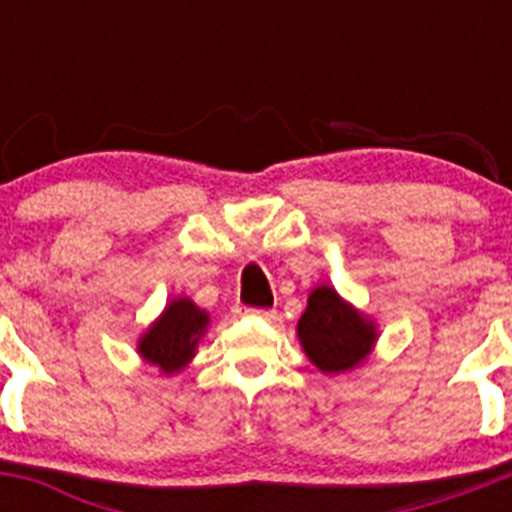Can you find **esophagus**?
Listing matches in <instances>:
<instances>
[{"label": "esophagus", "mask_w": 512, "mask_h": 512, "mask_svg": "<svg viewBox=\"0 0 512 512\" xmlns=\"http://www.w3.org/2000/svg\"><path fill=\"white\" fill-rule=\"evenodd\" d=\"M248 315H256V318L264 320H277V310H246Z\"/></svg>", "instance_id": "34e87169"}]
</instances>
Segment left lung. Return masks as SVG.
I'll return each mask as SVG.
<instances>
[{
  "instance_id": "1",
  "label": "left lung",
  "mask_w": 512,
  "mask_h": 512,
  "mask_svg": "<svg viewBox=\"0 0 512 512\" xmlns=\"http://www.w3.org/2000/svg\"><path fill=\"white\" fill-rule=\"evenodd\" d=\"M297 338L307 359L323 374L354 372L377 346L374 318L343 300L330 284H318L297 320Z\"/></svg>"
}]
</instances>
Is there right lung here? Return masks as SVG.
<instances>
[{"label":"right lung","mask_w":512,"mask_h":512,"mask_svg":"<svg viewBox=\"0 0 512 512\" xmlns=\"http://www.w3.org/2000/svg\"><path fill=\"white\" fill-rule=\"evenodd\" d=\"M207 328H210V312L194 305L189 297H174L166 302L161 315L140 333L135 351L140 361L156 366L158 374L174 377L192 364Z\"/></svg>","instance_id":"1"}]
</instances>
